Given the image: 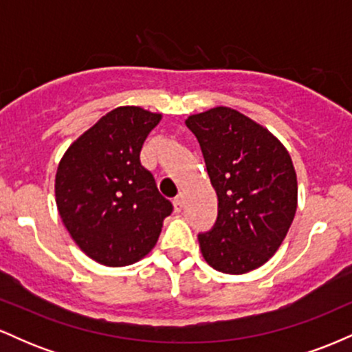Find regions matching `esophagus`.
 <instances>
[{"mask_svg": "<svg viewBox=\"0 0 352 352\" xmlns=\"http://www.w3.org/2000/svg\"><path fill=\"white\" fill-rule=\"evenodd\" d=\"M173 207H175L177 212H180L182 207H184V195H182V193L173 199Z\"/></svg>", "mask_w": 352, "mask_h": 352, "instance_id": "esophagus-1", "label": "esophagus"}]
</instances>
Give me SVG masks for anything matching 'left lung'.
Instances as JSON below:
<instances>
[{"mask_svg": "<svg viewBox=\"0 0 352 352\" xmlns=\"http://www.w3.org/2000/svg\"><path fill=\"white\" fill-rule=\"evenodd\" d=\"M199 140L218 197L213 228L200 233L205 261L227 274L260 268L293 223L298 182L292 157L268 129L230 107L185 120Z\"/></svg>", "mask_w": 352, "mask_h": 352, "instance_id": "left-lung-1", "label": "left lung"}]
</instances>
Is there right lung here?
Returning <instances> with one entry per match:
<instances>
[{
  "label": "right lung",
  "mask_w": 352,
  "mask_h": 352,
  "mask_svg": "<svg viewBox=\"0 0 352 352\" xmlns=\"http://www.w3.org/2000/svg\"><path fill=\"white\" fill-rule=\"evenodd\" d=\"M162 114L122 106L69 145L56 172V205L76 245L106 266L142 260L155 246L172 204L140 164Z\"/></svg>",
  "instance_id": "1"
}]
</instances>
